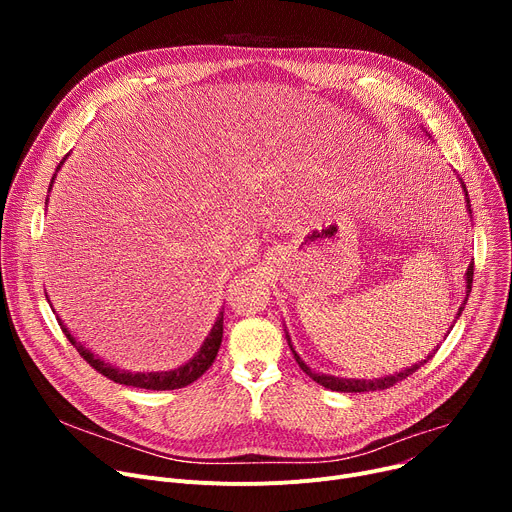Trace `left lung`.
Listing matches in <instances>:
<instances>
[{"instance_id": "left-lung-1", "label": "left lung", "mask_w": 512, "mask_h": 512, "mask_svg": "<svg viewBox=\"0 0 512 512\" xmlns=\"http://www.w3.org/2000/svg\"><path fill=\"white\" fill-rule=\"evenodd\" d=\"M463 191H465V195H467V188H465V184H463ZM467 203H469V197H467ZM471 207V205H469ZM471 211V209H469ZM471 284H473V263L467 267V297H469V292H471ZM461 311H463V307L459 309V313L456 315H461ZM288 342H290V338H288ZM290 351H292V355H294V359H297V363H299V367L309 375V378L313 380V382H317L319 386H324V388H328V390H334V392H375V390H386V388H392L394 384H398V382H402V380H407L409 375H413L423 363H427L429 359H432V355L438 351L429 355L425 361H421V363H415V365H411L409 369H405V371H400V373H394V375H386V378H380V380H346V378H334V375H324V373H315L311 367H307L303 361H301V357L294 353V348H292V344H290Z\"/></svg>"}]
</instances>
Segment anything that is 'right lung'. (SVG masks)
Wrapping results in <instances>:
<instances>
[{
	"instance_id": "1",
	"label": "right lung",
	"mask_w": 512,
	"mask_h": 512,
	"mask_svg": "<svg viewBox=\"0 0 512 512\" xmlns=\"http://www.w3.org/2000/svg\"><path fill=\"white\" fill-rule=\"evenodd\" d=\"M53 176H56V174H53ZM58 324L62 326V332L66 334L70 344L76 348L78 355L83 357L97 373L105 375L107 380H112L116 384H124V386H132V388H143V390H176V388H184L188 384H193L195 380H199L201 375L211 367L215 357H218L220 344H222V334H224V313H220V317L215 319V324H213L209 336L205 338L203 346L199 348V353L191 361L184 363L178 369H172V371H151V373L120 371L112 365L103 363L93 353H89L83 344L74 340V336L68 332V328L62 324L60 319H58Z\"/></svg>"
}]
</instances>
